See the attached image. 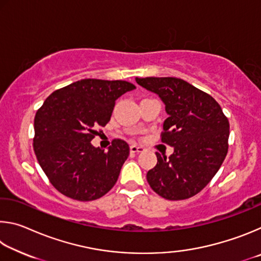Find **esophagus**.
I'll return each mask as SVG.
<instances>
[{"label": "esophagus", "mask_w": 261, "mask_h": 261, "mask_svg": "<svg viewBox=\"0 0 261 261\" xmlns=\"http://www.w3.org/2000/svg\"><path fill=\"white\" fill-rule=\"evenodd\" d=\"M145 148L143 146H137V145H131L130 146V152L131 153H139V152H144Z\"/></svg>", "instance_id": "obj_1"}]
</instances>
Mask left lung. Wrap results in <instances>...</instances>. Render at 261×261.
Instances as JSON below:
<instances>
[{
    "instance_id": "8db88e82",
    "label": "left lung",
    "mask_w": 261,
    "mask_h": 261,
    "mask_svg": "<svg viewBox=\"0 0 261 261\" xmlns=\"http://www.w3.org/2000/svg\"><path fill=\"white\" fill-rule=\"evenodd\" d=\"M166 105L161 141L174 147L146 175L154 192L168 200L196 196L218 173L228 153L229 121L206 92L175 77L136 78Z\"/></svg>"
}]
</instances>
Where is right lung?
Segmentation results:
<instances>
[{
	"label": "right lung",
	"instance_id": "1",
	"mask_svg": "<svg viewBox=\"0 0 261 261\" xmlns=\"http://www.w3.org/2000/svg\"><path fill=\"white\" fill-rule=\"evenodd\" d=\"M135 88L125 81L82 79L53 92L38 109L33 149L57 191L91 201L112 190L129 156V145L114 139L105 151L91 140L110 121L116 100Z\"/></svg>",
	"mask_w": 261,
	"mask_h": 261
}]
</instances>
